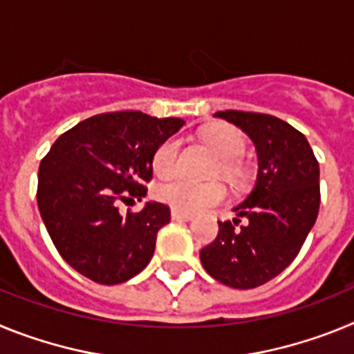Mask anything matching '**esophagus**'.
Segmentation results:
<instances>
[{
    "label": "esophagus",
    "instance_id": "esophagus-1",
    "mask_svg": "<svg viewBox=\"0 0 354 354\" xmlns=\"http://www.w3.org/2000/svg\"><path fill=\"white\" fill-rule=\"evenodd\" d=\"M171 220H175V221H189V220H193V214H192V212L179 211V209H171Z\"/></svg>",
    "mask_w": 354,
    "mask_h": 354
}]
</instances>
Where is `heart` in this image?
Here are the masks:
<instances>
[{"instance_id":"heart-1","label":"heart","mask_w":354,"mask_h":354,"mask_svg":"<svg viewBox=\"0 0 354 354\" xmlns=\"http://www.w3.org/2000/svg\"><path fill=\"white\" fill-rule=\"evenodd\" d=\"M204 142L216 152V156L221 159V168L228 174L236 171L234 161L239 159L245 152V136L239 129L232 126H216L204 131L202 134ZM179 140L170 138L162 142L158 147L152 158V168L161 177H168L177 170L179 162ZM156 196L161 202L171 205L186 212H196L202 209L212 207V205L223 202L227 196V187L221 183H193V180L183 179V177H174L156 187Z\"/></svg>"}]
</instances>
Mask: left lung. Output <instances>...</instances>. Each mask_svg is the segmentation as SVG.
Returning <instances> with one entry per match:
<instances>
[{
  "label": "left lung",
  "mask_w": 354,
  "mask_h": 354,
  "mask_svg": "<svg viewBox=\"0 0 354 354\" xmlns=\"http://www.w3.org/2000/svg\"><path fill=\"white\" fill-rule=\"evenodd\" d=\"M245 131L257 149L259 174L252 193L234 211V221H218L220 230L202 248L204 270L234 289L270 282L296 259L317 220L319 162L305 134L273 115L218 111ZM241 217L247 223L237 227Z\"/></svg>",
  "instance_id": "obj_1"
}]
</instances>
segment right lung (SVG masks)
Masks as SVG:
<instances>
[{
  "label": "right lung",
  "instance_id": "right-lung-1",
  "mask_svg": "<svg viewBox=\"0 0 354 354\" xmlns=\"http://www.w3.org/2000/svg\"><path fill=\"white\" fill-rule=\"evenodd\" d=\"M184 126L142 111L90 117L53 143L39 167L37 204L53 245L71 268L102 286L145 270L170 207L147 202L118 212V202L147 195L158 147Z\"/></svg>",
  "mask_w": 354,
  "mask_h": 354
}]
</instances>
